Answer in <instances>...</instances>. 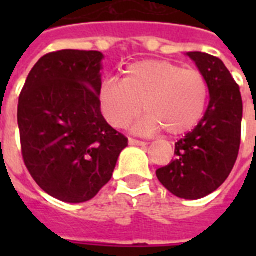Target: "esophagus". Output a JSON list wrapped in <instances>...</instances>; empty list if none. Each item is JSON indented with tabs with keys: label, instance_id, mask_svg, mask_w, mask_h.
Masks as SVG:
<instances>
[{
	"label": "esophagus",
	"instance_id": "34e87169",
	"mask_svg": "<svg viewBox=\"0 0 256 256\" xmlns=\"http://www.w3.org/2000/svg\"><path fill=\"white\" fill-rule=\"evenodd\" d=\"M128 144H132V146H146V142H142V140H132V138H130L128 140Z\"/></svg>",
	"mask_w": 256,
	"mask_h": 256
}]
</instances>
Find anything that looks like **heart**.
<instances>
[{"mask_svg":"<svg viewBox=\"0 0 256 256\" xmlns=\"http://www.w3.org/2000/svg\"><path fill=\"white\" fill-rule=\"evenodd\" d=\"M208 94V82L202 72L164 60H146L128 66L122 81L104 80L98 98L102 114L112 128H126L144 108L148 116L138 128H162L168 136H178L202 120Z\"/></svg>","mask_w":256,"mask_h":256,"instance_id":"1","label":"heart"}]
</instances>
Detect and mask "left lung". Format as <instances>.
<instances>
[{
  "label": "left lung",
  "mask_w": 256,
  "mask_h": 256,
  "mask_svg": "<svg viewBox=\"0 0 256 256\" xmlns=\"http://www.w3.org/2000/svg\"><path fill=\"white\" fill-rule=\"evenodd\" d=\"M187 56L208 82L210 102L202 120L175 144V160L156 170L171 194L200 199L230 175L240 146L243 104L239 86L219 58L200 52Z\"/></svg>",
  "instance_id": "obj_1"
}]
</instances>
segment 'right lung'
I'll return each mask as SVG.
<instances>
[{
	"instance_id": "add662e5",
	"label": "right lung",
	"mask_w": 256,
	"mask_h": 256,
	"mask_svg": "<svg viewBox=\"0 0 256 256\" xmlns=\"http://www.w3.org/2000/svg\"><path fill=\"white\" fill-rule=\"evenodd\" d=\"M104 54L60 50L44 56L18 100L25 166L42 190L62 202L94 198L112 179L128 138L106 122L98 92Z\"/></svg>"
}]
</instances>
